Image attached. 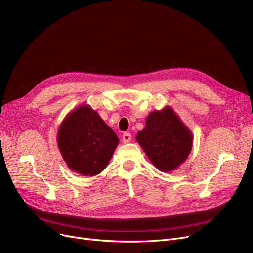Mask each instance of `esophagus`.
<instances>
[{
	"mask_svg": "<svg viewBox=\"0 0 253 253\" xmlns=\"http://www.w3.org/2000/svg\"><path fill=\"white\" fill-rule=\"evenodd\" d=\"M130 141H131V134L130 133H124L123 136H122V142H123L124 144L129 143Z\"/></svg>",
	"mask_w": 253,
	"mask_h": 253,
	"instance_id": "esophagus-1",
	"label": "esophagus"
}]
</instances>
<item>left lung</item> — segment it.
<instances>
[{"mask_svg":"<svg viewBox=\"0 0 253 253\" xmlns=\"http://www.w3.org/2000/svg\"><path fill=\"white\" fill-rule=\"evenodd\" d=\"M136 141L158 170L170 172L188 158L193 135L174 110L167 106L149 114L145 128L137 132Z\"/></svg>","mask_w":253,"mask_h":253,"instance_id":"1","label":"left lung"}]
</instances>
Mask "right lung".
<instances>
[{"label": "right lung", "instance_id": "right-lung-1", "mask_svg": "<svg viewBox=\"0 0 253 253\" xmlns=\"http://www.w3.org/2000/svg\"><path fill=\"white\" fill-rule=\"evenodd\" d=\"M118 143L117 134L86 104L65 117L57 135L64 162L71 170L83 176H95L104 170Z\"/></svg>", "mask_w": 253, "mask_h": 253}]
</instances>
